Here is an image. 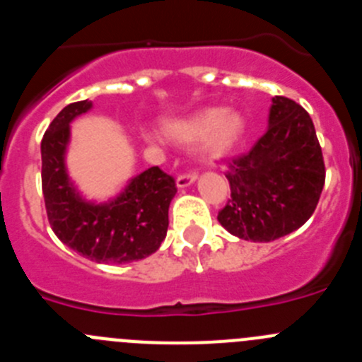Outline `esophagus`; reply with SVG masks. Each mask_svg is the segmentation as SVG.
Here are the masks:
<instances>
[{
    "label": "esophagus",
    "instance_id": "esophagus-1",
    "mask_svg": "<svg viewBox=\"0 0 362 362\" xmlns=\"http://www.w3.org/2000/svg\"><path fill=\"white\" fill-rule=\"evenodd\" d=\"M197 179V174L194 170H188V172H183V174H179L177 179H175V185H177V188H187L190 187L194 181Z\"/></svg>",
    "mask_w": 362,
    "mask_h": 362
}]
</instances>
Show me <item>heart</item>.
<instances>
[{"instance_id":"heart-1","label":"heart","mask_w":362,"mask_h":362,"mask_svg":"<svg viewBox=\"0 0 362 362\" xmlns=\"http://www.w3.org/2000/svg\"><path fill=\"white\" fill-rule=\"evenodd\" d=\"M166 132L175 141L192 143L203 139V153L209 159L223 158L245 132V121L238 112H225L223 108H206L187 119L172 121L166 124ZM148 143L153 141L152 134H145Z\"/></svg>"}]
</instances>
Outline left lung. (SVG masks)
I'll use <instances>...</instances> for the list:
<instances>
[{"mask_svg":"<svg viewBox=\"0 0 362 362\" xmlns=\"http://www.w3.org/2000/svg\"><path fill=\"white\" fill-rule=\"evenodd\" d=\"M325 161L308 112L272 98L268 129L228 163L230 199L217 221L245 241L270 243L305 225L325 187Z\"/></svg>","mask_w":362,"mask_h":362,"instance_id":"obj_1","label":"left lung"}]
</instances>
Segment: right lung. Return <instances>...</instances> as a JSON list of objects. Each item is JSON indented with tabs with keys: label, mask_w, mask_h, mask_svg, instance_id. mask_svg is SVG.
Wrapping results in <instances>:
<instances>
[{
	"label": "right lung",
	"mask_w": 362,
	"mask_h": 362,
	"mask_svg": "<svg viewBox=\"0 0 362 362\" xmlns=\"http://www.w3.org/2000/svg\"><path fill=\"white\" fill-rule=\"evenodd\" d=\"M92 108L78 101L63 108L41 141V185L45 209L59 241L95 263L124 264L139 261L161 246L168 230V206L175 181L159 166L132 177L121 194L107 203L79 196L66 174L65 153L70 123Z\"/></svg>",
	"instance_id": "add662e5"
}]
</instances>
